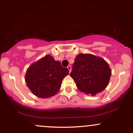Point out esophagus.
<instances>
[{
	"label": "esophagus",
	"mask_w": 133,
	"mask_h": 133,
	"mask_svg": "<svg viewBox=\"0 0 133 133\" xmlns=\"http://www.w3.org/2000/svg\"><path fill=\"white\" fill-rule=\"evenodd\" d=\"M67 68H68V69H69V73L71 72V69H72L71 67L70 66V65H68V66L67 67Z\"/></svg>",
	"instance_id": "esophagus-1"
}]
</instances>
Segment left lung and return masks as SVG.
I'll list each match as a JSON object with an SVG mask.
<instances>
[{
    "instance_id": "8db88e82",
    "label": "left lung",
    "mask_w": 133,
    "mask_h": 133,
    "mask_svg": "<svg viewBox=\"0 0 133 133\" xmlns=\"http://www.w3.org/2000/svg\"><path fill=\"white\" fill-rule=\"evenodd\" d=\"M111 76V69L108 62L102 57L91 54L77 55L70 74L77 88L91 96L106 89Z\"/></svg>"
}]
</instances>
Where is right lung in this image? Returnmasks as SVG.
<instances>
[{"mask_svg": "<svg viewBox=\"0 0 133 133\" xmlns=\"http://www.w3.org/2000/svg\"><path fill=\"white\" fill-rule=\"evenodd\" d=\"M68 74V68H63L51 55H47L29 67L25 81L33 94L49 98L57 94L62 80Z\"/></svg>", "mask_w": 133, "mask_h": 133, "instance_id": "obj_1", "label": "right lung"}]
</instances>
